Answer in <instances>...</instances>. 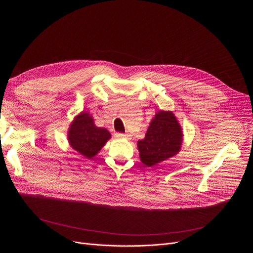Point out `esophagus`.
<instances>
[{
    "label": "esophagus",
    "mask_w": 253,
    "mask_h": 253,
    "mask_svg": "<svg viewBox=\"0 0 253 253\" xmlns=\"http://www.w3.org/2000/svg\"><path fill=\"white\" fill-rule=\"evenodd\" d=\"M116 136L118 138H125V139H129L130 138V135L129 134H123V133H117Z\"/></svg>",
    "instance_id": "1"
}]
</instances>
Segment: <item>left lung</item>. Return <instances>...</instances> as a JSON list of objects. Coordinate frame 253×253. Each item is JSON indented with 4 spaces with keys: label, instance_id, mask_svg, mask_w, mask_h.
I'll return each instance as SVG.
<instances>
[{
    "label": "left lung",
    "instance_id": "1",
    "mask_svg": "<svg viewBox=\"0 0 253 253\" xmlns=\"http://www.w3.org/2000/svg\"><path fill=\"white\" fill-rule=\"evenodd\" d=\"M183 133L171 111L157 112L152 119L145 138L137 142L140 159L148 167L175 156L181 149Z\"/></svg>",
    "mask_w": 253,
    "mask_h": 253
}]
</instances>
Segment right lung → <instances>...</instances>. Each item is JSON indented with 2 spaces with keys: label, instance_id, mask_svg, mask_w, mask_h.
I'll use <instances>...</instances> for the list:
<instances>
[{
  "label": "right lung",
  "instance_id": "add662e5",
  "mask_svg": "<svg viewBox=\"0 0 253 253\" xmlns=\"http://www.w3.org/2000/svg\"><path fill=\"white\" fill-rule=\"evenodd\" d=\"M110 138V132L105 128L97 127L88 112L77 115L68 131L70 146L89 159L97 155Z\"/></svg>",
  "mask_w": 253,
  "mask_h": 253
}]
</instances>
